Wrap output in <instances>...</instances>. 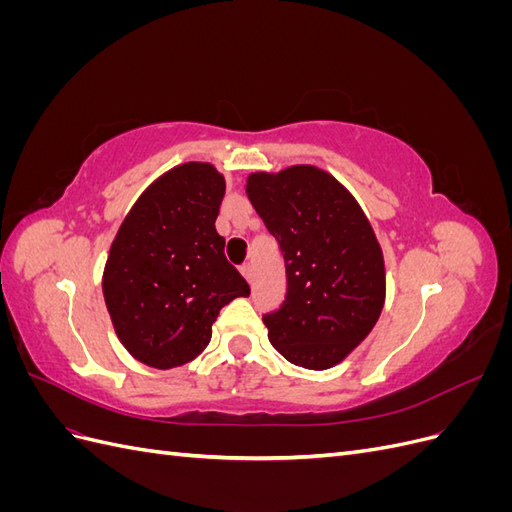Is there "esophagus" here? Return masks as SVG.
Listing matches in <instances>:
<instances>
[{
	"label": "esophagus",
	"instance_id": "obj_1",
	"mask_svg": "<svg viewBox=\"0 0 512 512\" xmlns=\"http://www.w3.org/2000/svg\"><path fill=\"white\" fill-rule=\"evenodd\" d=\"M241 273H243V277H245L247 282H250V284L254 282V267H252V265H243V267H241Z\"/></svg>",
	"mask_w": 512,
	"mask_h": 512
}]
</instances>
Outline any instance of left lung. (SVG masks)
<instances>
[{
	"label": "left lung",
	"instance_id": "left-lung-1",
	"mask_svg": "<svg viewBox=\"0 0 512 512\" xmlns=\"http://www.w3.org/2000/svg\"><path fill=\"white\" fill-rule=\"evenodd\" d=\"M247 196L280 243L286 297L262 316L286 361L329 369L374 329L384 305V258L363 209L316 166L247 177Z\"/></svg>",
	"mask_w": 512,
	"mask_h": 512
}]
</instances>
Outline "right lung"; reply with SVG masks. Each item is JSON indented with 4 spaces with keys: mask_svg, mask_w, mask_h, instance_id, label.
<instances>
[{
    "mask_svg": "<svg viewBox=\"0 0 512 512\" xmlns=\"http://www.w3.org/2000/svg\"><path fill=\"white\" fill-rule=\"evenodd\" d=\"M224 177L211 164L168 170L136 200L104 267V301L121 344L149 367L192 361L220 309L250 297L215 230Z\"/></svg>",
    "mask_w": 512,
    "mask_h": 512,
    "instance_id": "1",
    "label": "right lung"
}]
</instances>
